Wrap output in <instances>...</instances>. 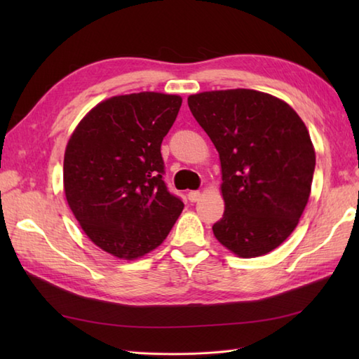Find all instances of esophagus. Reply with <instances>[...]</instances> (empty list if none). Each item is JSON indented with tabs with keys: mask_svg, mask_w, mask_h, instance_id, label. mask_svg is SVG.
<instances>
[{
	"mask_svg": "<svg viewBox=\"0 0 359 359\" xmlns=\"http://www.w3.org/2000/svg\"><path fill=\"white\" fill-rule=\"evenodd\" d=\"M201 191H189L188 193V199H189V202H197L201 199Z\"/></svg>",
	"mask_w": 359,
	"mask_h": 359,
	"instance_id": "obj_1",
	"label": "esophagus"
}]
</instances>
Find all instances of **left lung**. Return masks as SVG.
<instances>
[{
  "label": "left lung",
  "instance_id": "obj_1",
  "mask_svg": "<svg viewBox=\"0 0 359 359\" xmlns=\"http://www.w3.org/2000/svg\"><path fill=\"white\" fill-rule=\"evenodd\" d=\"M219 152L225 211L212 225L239 257L278 248L299 224L316 163L306 123L280 98L253 89L207 90L188 97Z\"/></svg>",
  "mask_w": 359,
  "mask_h": 359
}]
</instances>
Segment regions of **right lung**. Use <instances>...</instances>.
Returning a JSON list of instances; mask_svg holds the SVG:
<instances>
[{
	"instance_id": "right-lung-1",
	"label": "right lung",
	"mask_w": 359,
	"mask_h": 359,
	"mask_svg": "<svg viewBox=\"0 0 359 359\" xmlns=\"http://www.w3.org/2000/svg\"><path fill=\"white\" fill-rule=\"evenodd\" d=\"M180 106V95L148 90L106 98L67 140V205L88 238L114 257L134 261L156 250L184 210L162 180L160 152Z\"/></svg>"
}]
</instances>
